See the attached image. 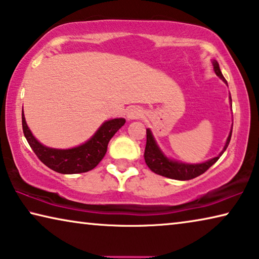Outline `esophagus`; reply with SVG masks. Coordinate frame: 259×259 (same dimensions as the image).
Returning a JSON list of instances; mask_svg holds the SVG:
<instances>
[{
	"label": "esophagus",
	"instance_id": "obj_1",
	"mask_svg": "<svg viewBox=\"0 0 259 259\" xmlns=\"http://www.w3.org/2000/svg\"><path fill=\"white\" fill-rule=\"evenodd\" d=\"M143 116V111L142 109L138 106H133V107H130L128 110L126 111V118L128 119V120H134V119H140Z\"/></svg>",
	"mask_w": 259,
	"mask_h": 259
}]
</instances>
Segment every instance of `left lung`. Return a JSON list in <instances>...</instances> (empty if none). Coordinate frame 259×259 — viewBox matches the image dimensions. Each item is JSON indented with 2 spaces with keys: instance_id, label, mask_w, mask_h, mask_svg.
<instances>
[{
  "instance_id": "1",
  "label": "left lung",
  "mask_w": 259,
  "mask_h": 259,
  "mask_svg": "<svg viewBox=\"0 0 259 259\" xmlns=\"http://www.w3.org/2000/svg\"><path fill=\"white\" fill-rule=\"evenodd\" d=\"M213 68L215 74L220 77L227 84V81L222 75L220 67H219L218 61L213 60ZM230 102H232V97L229 96ZM233 127L230 130V133L227 138L226 145L224 149L221 150L220 154L217 157L210 158V160L206 161L204 163H198V164H190V163H183L176 160H171V158L166 157L164 153L162 152L160 147H158L157 142L155 141V138L152 133V131L147 128V142H146V149H145V161L146 164L148 165V168L153 171V172L161 175V176L171 178V180H177V181H189L192 178H196L200 176L205 172L206 170H208L214 163H215L225 150L228 147L230 142V138H232Z\"/></svg>"
}]
</instances>
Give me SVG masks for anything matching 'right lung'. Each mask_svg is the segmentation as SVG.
<instances>
[{
    "instance_id": "add662e5",
    "label": "right lung",
    "mask_w": 259,
    "mask_h": 259,
    "mask_svg": "<svg viewBox=\"0 0 259 259\" xmlns=\"http://www.w3.org/2000/svg\"><path fill=\"white\" fill-rule=\"evenodd\" d=\"M126 120L124 118H116L103 122L88 141L69 149H57L44 146L33 137L24 117L22 110L23 133L34 154L44 164L59 174L71 175L81 174L93 170L105 156L107 145L111 138L116 134Z\"/></svg>"
}]
</instances>
